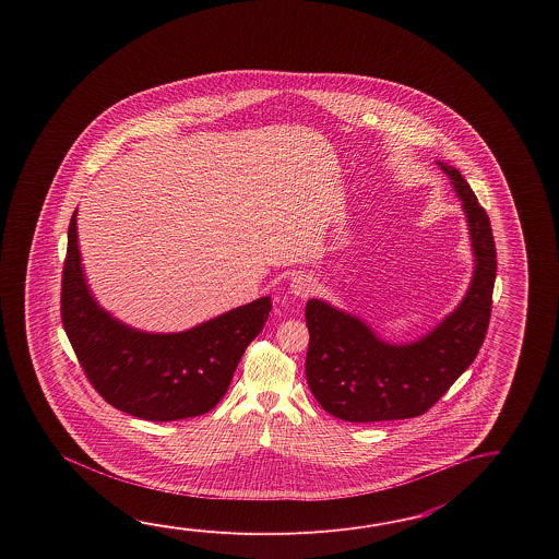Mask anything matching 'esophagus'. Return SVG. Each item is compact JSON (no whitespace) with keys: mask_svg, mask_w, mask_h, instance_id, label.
<instances>
[{"mask_svg":"<svg viewBox=\"0 0 559 559\" xmlns=\"http://www.w3.org/2000/svg\"><path fill=\"white\" fill-rule=\"evenodd\" d=\"M292 294L297 297H309L316 289V282L309 274H297L292 277V284H289Z\"/></svg>","mask_w":559,"mask_h":559,"instance_id":"1","label":"esophagus"}]
</instances>
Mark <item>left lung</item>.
<instances>
[{
    "label": "left lung",
    "instance_id": "left-lung-1",
    "mask_svg": "<svg viewBox=\"0 0 559 559\" xmlns=\"http://www.w3.org/2000/svg\"><path fill=\"white\" fill-rule=\"evenodd\" d=\"M464 205L475 255L474 277L462 304L428 335L412 344L380 340L368 323L309 299L306 378L321 407L344 421H388L426 414L472 366L486 340L498 272L486 210L464 176L443 162Z\"/></svg>",
    "mask_w": 559,
    "mask_h": 559
}]
</instances>
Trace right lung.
I'll return each instance as SVG.
<instances>
[{"label": "right lung", "mask_w": 559, "mask_h": 559, "mask_svg": "<svg viewBox=\"0 0 559 559\" xmlns=\"http://www.w3.org/2000/svg\"><path fill=\"white\" fill-rule=\"evenodd\" d=\"M78 210L61 274V323L80 366L107 404L150 421L203 416L226 395L246 347L260 335L272 299L260 297L188 332L145 333L99 308L85 284Z\"/></svg>", "instance_id": "add662e5"}]
</instances>
